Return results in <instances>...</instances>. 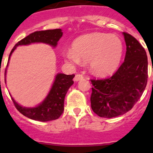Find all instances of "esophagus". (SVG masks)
Masks as SVG:
<instances>
[{
    "instance_id": "34e87169",
    "label": "esophagus",
    "mask_w": 153,
    "mask_h": 153,
    "mask_svg": "<svg viewBox=\"0 0 153 153\" xmlns=\"http://www.w3.org/2000/svg\"><path fill=\"white\" fill-rule=\"evenodd\" d=\"M83 78V76L82 74H76L75 77H74V81H79V79H82Z\"/></svg>"
}]
</instances>
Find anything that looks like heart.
I'll return each mask as SVG.
<instances>
[{"label":"heart","instance_id":"1","mask_svg":"<svg viewBox=\"0 0 153 153\" xmlns=\"http://www.w3.org/2000/svg\"><path fill=\"white\" fill-rule=\"evenodd\" d=\"M123 53V44L120 37L96 32L76 39L72 44V51H67L64 56L71 63L89 61L92 73L108 76L119 68Z\"/></svg>","mask_w":153,"mask_h":153}]
</instances>
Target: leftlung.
<instances>
[{
  "instance_id": "1",
  "label": "left lung",
  "mask_w": 153,
  "mask_h": 153,
  "mask_svg": "<svg viewBox=\"0 0 153 153\" xmlns=\"http://www.w3.org/2000/svg\"><path fill=\"white\" fill-rule=\"evenodd\" d=\"M125 60L111 77L90 79L91 108L99 117L112 118L129 111L145 90L148 79L146 52L134 36L123 32ZM153 71V70H152Z\"/></svg>"
}]
</instances>
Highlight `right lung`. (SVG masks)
Instances as JSON below:
<instances>
[{
	"label": "right lung",
	"mask_w": 153,
	"mask_h": 153,
	"mask_svg": "<svg viewBox=\"0 0 153 153\" xmlns=\"http://www.w3.org/2000/svg\"><path fill=\"white\" fill-rule=\"evenodd\" d=\"M62 35L63 32L61 29L35 31L17 42L12 49L8 60H10L12 53L19 45H28L32 43H45L50 44L52 47H56ZM74 76V74H56L53 84L48 95L47 96L45 100L36 107H23L12 98L13 104L21 114L31 120L41 122H47L56 120L61 116L64 110L65 96L67 94L69 88L74 84L73 79Z\"/></svg>",
	"instance_id": "right-lung-1"
}]
</instances>
